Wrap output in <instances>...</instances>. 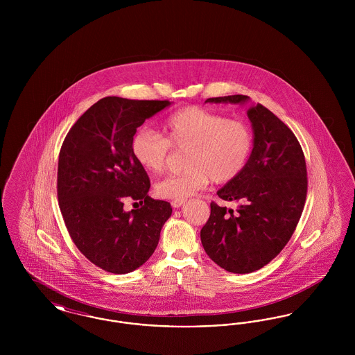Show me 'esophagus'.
Listing matches in <instances>:
<instances>
[{
	"label": "esophagus",
	"instance_id": "1",
	"mask_svg": "<svg viewBox=\"0 0 355 355\" xmlns=\"http://www.w3.org/2000/svg\"><path fill=\"white\" fill-rule=\"evenodd\" d=\"M171 206L174 207V209H178V207H181L184 203H185V201L184 200H174V201H171Z\"/></svg>",
	"mask_w": 355,
	"mask_h": 355
}]
</instances>
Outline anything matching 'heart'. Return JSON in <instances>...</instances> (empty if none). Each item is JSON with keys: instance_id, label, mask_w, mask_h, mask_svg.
<instances>
[{"instance_id": "heart-1", "label": "heart", "mask_w": 355, "mask_h": 355, "mask_svg": "<svg viewBox=\"0 0 355 355\" xmlns=\"http://www.w3.org/2000/svg\"><path fill=\"white\" fill-rule=\"evenodd\" d=\"M164 135L150 129L138 130L132 139L135 161L150 173L165 168L170 148L187 150L185 173L168 175L154 186L157 197L186 200L210 182L226 184L246 168L253 150L248 125L202 107H185L171 114Z\"/></svg>"}]
</instances>
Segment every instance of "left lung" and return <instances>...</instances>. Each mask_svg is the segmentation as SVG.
<instances>
[{
	"mask_svg": "<svg viewBox=\"0 0 355 355\" xmlns=\"http://www.w3.org/2000/svg\"><path fill=\"white\" fill-rule=\"evenodd\" d=\"M248 96L207 98L214 103H245ZM253 150L242 173L217 191L223 201H238L236 211L210 203L201 230L206 254L222 269L246 274L259 270L286 246L304 211L307 171L294 133L269 109L248 110Z\"/></svg>",
	"mask_w": 355,
	"mask_h": 355,
	"instance_id": "8db88e82",
	"label": "left lung"
}]
</instances>
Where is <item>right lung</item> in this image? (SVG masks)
I'll use <instances>...</instances> for the list:
<instances>
[{
	"mask_svg": "<svg viewBox=\"0 0 355 355\" xmlns=\"http://www.w3.org/2000/svg\"><path fill=\"white\" fill-rule=\"evenodd\" d=\"M170 103L105 97L64 139L57 173L60 210L74 245L102 270L126 274L142 266L171 216L169 202L149 197L148 173L130 148L137 128ZM126 199L143 206L126 212Z\"/></svg>",
	"mask_w": 355,
	"mask_h": 355,
	"instance_id": "1",
	"label": "right lung"
}]
</instances>
